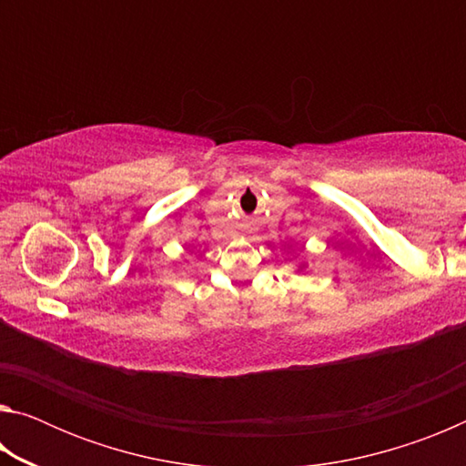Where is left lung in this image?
I'll return each instance as SVG.
<instances>
[{
  "instance_id": "left-lung-1",
  "label": "left lung",
  "mask_w": 466,
  "mask_h": 466,
  "mask_svg": "<svg viewBox=\"0 0 466 466\" xmlns=\"http://www.w3.org/2000/svg\"><path fill=\"white\" fill-rule=\"evenodd\" d=\"M306 265H309V263H306V261H299V263H298V267H296V271H302V269H306Z\"/></svg>"
}]
</instances>
